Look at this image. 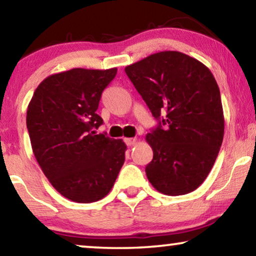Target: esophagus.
Segmentation results:
<instances>
[{
    "label": "esophagus",
    "instance_id": "esophagus-1",
    "mask_svg": "<svg viewBox=\"0 0 256 256\" xmlns=\"http://www.w3.org/2000/svg\"><path fill=\"white\" fill-rule=\"evenodd\" d=\"M124 142L127 146H132L136 142V138H124Z\"/></svg>",
    "mask_w": 256,
    "mask_h": 256
}]
</instances>
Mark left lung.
Listing matches in <instances>:
<instances>
[{
  "mask_svg": "<svg viewBox=\"0 0 256 256\" xmlns=\"http://www.w3.org/2000/svg\"><path fill=\"white\" fill-rule=\"evenodd\" d=\"M158 126L146 136L152 160L146 166L154 188L186 194L206 180L224 138V112L214 76L178 51L150 54L124 68Z\"/></svg>",
  "mask_w": 256,
  "mask_h": 256,
  "instance_id": "8db88e82",
  "label": "left lung"
}]
</instances>
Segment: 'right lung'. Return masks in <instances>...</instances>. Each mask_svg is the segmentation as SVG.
Returning a JSON list of instances; mask_svg holds the SVG:
<instances>
[{"label": "right lung", "instance_id": "add662e5", "mask_svg": "<svg viewBox=\"0 0 256 256\" xmlns=\"http://www.w3.org/2000/svg\"><path fill=\"white\" fill-rule=\"evenodd\" d=\"M116 72L72 68L48 76L28 106L34 155L52 186L72 202L102 199L124 163V142L93 130L102 124L96 110Z\"/></svg>", "mask_w": 256, "mask_h": 256}]
</instances>
